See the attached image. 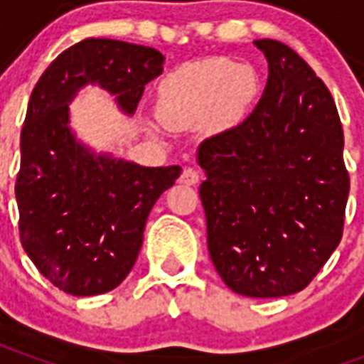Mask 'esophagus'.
Wrapping results in <instances>:
<instances>
[{
    "mask_svg": "<svg viewBox=\"0 0 364 364\" xmlns=\"http://www.w3.org/2000/svg\"><path fill=\"white\" fill-rule=\"evenodd\" d=\"M198 171L195 167H187V169H183L181 177H179V181L185 183V185H197L198 183Z\"/></svg>",
    "mask_w": 364,
    "mask_h": 364,
    "instance_id": "obj_1",
    "label": "esophagus"
}]
</instances>
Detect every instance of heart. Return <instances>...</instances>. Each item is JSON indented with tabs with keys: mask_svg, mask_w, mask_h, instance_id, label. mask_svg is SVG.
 <instances>
[{
	"mask_svg": "<svg viewBox=\"0 0 364 364\" xmlns=\"http://www.w3.org/2000/svg\"><path fill=\"white\" fill-rule=\"evenodd\" d=\"M259 91L252 68L230 58H206L177 68L158 91L159 114L175 128H195L210 122L230 127L242 120ZM154 120L151 128L164 127Z\"/></svg>",
	"mask_w": 364,
	"mask_h": 364,
	"instance_id": "obj_1",
	"label": "heart"
}]
</instances>
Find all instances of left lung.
Here are the masks:
<instances>
[{
    "label": "left lung",
    "instance_id": "obj_1",
    "mask_svg": "<svg viewBox=\"0 0 364 364\" xmlns=\"http://www.w3.org/2000/svg\"><path fill=\"white\" fill-rule=\"evenodd\" d=\"M263 97L237 127L198 146L208 253L222 281L252 298L306 289L343 236L349 173L333 97L287 44L255 41Z\"/></svg>",
    "mask_w": 364,
    "mask_h": 364
}]
</instances>
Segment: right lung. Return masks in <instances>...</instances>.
Returning a JSON list of instances; mask_svg holds the SVG:
<instances>
[{
  "label": "right lung",
  "instance_id": "add662e5",
  "mask_svg": "<svg viewBox=\"0 0 364 364\" xmlns=\"http://www.w3.org/2000/svg\"><path fill=\"white\" fill-rule=\"evenodd\" d=\"M161 72L164 54L156 48L85 38L62 52L31 93L15 183L21 244L68 294L95 296L127 279L151 206L181 175L179 166L142 167L95 156L68 127V105L93 83L132 114L144 85Z\"/></svg>",
  "mask_w": 364,
  "mask_h": 364
}]
</instances>
